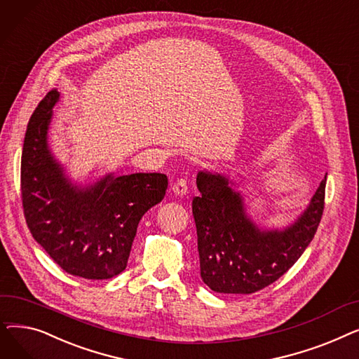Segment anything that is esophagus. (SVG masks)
Returning <instances> with one entry per match:
<instances>
[{"instance_id": "esophagus-1", "label": "esophagus", "mask_w": 359, "mask_h": 359, "mask_svg": "<svg viewBox=\"0 0 359 359\" xmlns=\"http://www.w3.org/2000/svg\"><path fill=\"white\" fill-rule=\"evenodd\" d=\"M172 191L176 196H184L187 194V183L184 179H179L177 182H175V184L172 186Z\"/></svg>"}]
</instances>
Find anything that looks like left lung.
I'll list each match as a JSON object with an SVG mask.
<instances>
[{"label": "left lung", "mask_w": 359, "mask_h": 359, "mask_svg": "<svg viewBox=\"0 0 359 359\" xmlns=\"http://www.w3.org/2000/svg\"><path fill=\"white\" fill-rule=\"evenodd\" d=\"M192 201L201 278L221 294H252L284 275L311 243L323 215L326 177L307 208L282 229H263L248 214L238 183L201 170Z\"/></svg>", "instance_id": "8db88e82"}]
</instances>
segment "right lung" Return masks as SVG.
<instances>
[{
	"label": "right lung",
	"mask_w": 359,
	"mask_h": 359,
	"mask_svg": "<svg viewBox=\"0 0 359 359\" xmlns=\"http://www.w3.org/2000/svg\"><path fill=\"white\" fill-rule=\"evenodd\" d=\"M60 91L50 90L29 121L22 153L27 227L55 263L74 276L109 279L125 271L142 215L163 201V173H107L72 182L55 158L48 134Z\"/></svg>",
	"instance_id": "obj_1"
}]
</instances>
